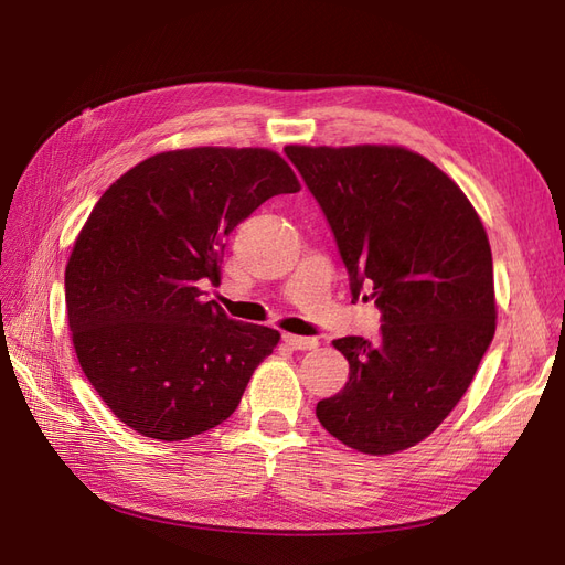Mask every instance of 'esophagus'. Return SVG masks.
I'll list each match as a JSON object with an SVG mask.
<instances>
[{
  "label": "esophagus",
  "mask_w": 565,
  "mask_h": 565,
  "mask_svg": "<svg viewBox=\"0 0 565 565\" xmlns=\"http://www.w3.org/2000/svg\"><path fill=\"white\" fill-rule=\"evenodd\" d=\"M285 344L295 351H311L318 347V339L313 337H297V334H285Z\"/></svg>",
  "instance_id": "obj_1"
}]
</instances>
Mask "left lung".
Returning a JSON list of instances; mask_svg holds the SVG:
<instances>
[{
	"label": "left lung",
	"instance_id": "1",
	"mask_svg": "<svg viewBox=\"0 0 565 565\" xmlns=\"http://www.w3.org/2000/svg\"><path fill=\"white\" fill-rule=\"evenodd\" d=\"M285 152L330 221L353 299L367 287L384 320L374 344L332 341L349 382L316 415L358 452L413 448L465 396L498 324L483 221L446 172L403 146Z\"/></svg>",
	"mask_w": 565,
	"mask_h": 565
}]
</instances>
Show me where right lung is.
I'll list each match as a JSON object with an SVG mask.
<instances>
[{
  "mask_svg": "<svg viewBox=\"0 0 565 565\" xmlns=\"http://www.w3.org/2000/svg\"><path fill=\"white\" fill-rule=\"evenodd\" d=\"M268 148L164 150L100 195L65 266L67 328L113 415L158 440L226 422L280 332L237 322L200 285L221 280L224 237L262 202L297 193Z\"/></svg>",
  "mask_w": 565,
  "mask_h": 565,
  "instance_id": "right-lung-1",
  "label": "right lung"
}]
</instances>
